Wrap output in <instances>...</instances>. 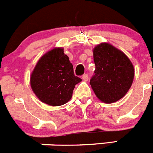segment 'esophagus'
Returning a JSON list of instances; mask_svg holds the SVG:
<instances>
[{"mask_svg":"<svg viewBox=\"0 0 153 153\" xmlns=\"http://www.w3.org/2000/svg\"><path fill=\"white\" fill-rule=\"evenodd\" d=\"M82 79H83L84 81H87L88 79V74H84L83 76H82Z\"/></svg>","mask_w":153,"mask_h":153,"instance_id":"esophagus-1","label":"esophagus"}]
</instances>
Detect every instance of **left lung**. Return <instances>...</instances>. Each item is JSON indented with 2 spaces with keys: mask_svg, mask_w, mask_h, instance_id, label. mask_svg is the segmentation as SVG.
Returning <instances> with one entry per match:
<instances>
[{
  "mask_svg": "<svg viewBox=\"0 0 153 153\" xmlns=\"http://www.w3.org/2000/svg\"><path fill=\"white\" fill-rule=\"evenodd\" d=\"M94 75L90 85L99 100L116 102L126 95L134 76V69L126 54L111 44L102 43L93 49Z\"/></svg>",
  "mask_w": 153,
  "mask_h": 153,
  "instance_id": "obj_1",
  "label": "left lung"
}]
</instances>
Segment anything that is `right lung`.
Returning a JSON list of instances; mask_svg holds the SVG:
<instances>
[{
  "label": "right lung",
  "instance_id": "obj_1",
  "mask_svg": "<svg viewBox=\"0 0 153 153\" xmlns=\"http://www.w3.org/2000/svg\"><path fill=\"white\" fill-rule=\"evenodd\" d=\"M30 86L40 101L50 106H61L71 99L75 85L82 79L74 75L73 65L63 48L44 54L30 75Z\"/></svg>",
  "mask_w": 153,
  "mask_h": 153
}]
</instances>
